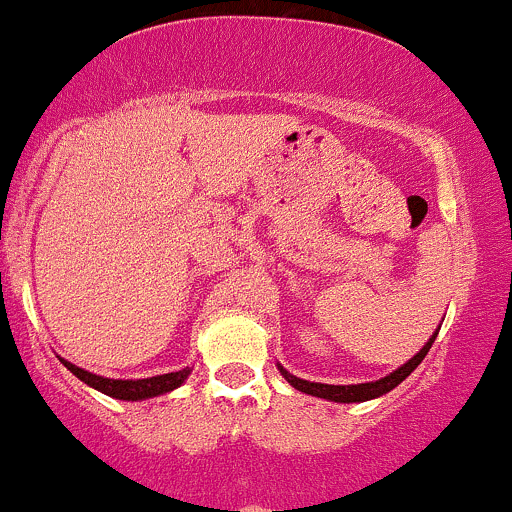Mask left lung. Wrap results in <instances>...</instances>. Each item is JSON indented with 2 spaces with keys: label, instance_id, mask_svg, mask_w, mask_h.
Masks as SVG:
<instances>
[{
  "label": "left lung",
  "instance_id": "left-lung-1",
  "mask_svg": "<svg viewBox=\"0 0 512 512\" xmlns=\"http://www.w3.org/2000/svg\"><path fill=\"white\" fill-rule=\"evenodd\" d=\"M436 340V333L431 337L429 342H426L424 347H421L419 352L412 357V360L407 362V365H402L399 370H394L392 374H387V377L377 379V382H365V384H347V387H342V384H320V382H308V379H298L293 377V374H288L283 367H278V370L283 372V377L288 379V382L293 384L298 392H305V394H313V397H320V399H330V402H367V399H374V397H382V394H387L389 389L397 387L399 382H404V379L412 374L416 367L421 365V360L426 357V352L431 350V345H434Z\"/></svg>",
  "mask_w": 512,
  "mask_h": 512
}]
</instances>
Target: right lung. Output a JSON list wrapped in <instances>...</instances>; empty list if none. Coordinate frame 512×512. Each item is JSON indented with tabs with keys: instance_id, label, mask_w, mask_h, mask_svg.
<instances>
[{
	"instance_id": "1",
	"label": "right lung",
	"mask_w": 512,
	"mask_h": 512,
	"mask_svg": "<svg viewBox=\"0 0 512 512\" xmlns=\"http://www.w3.org/2000/svg\"><path fill=\"white\" fill-rule=\"evenodd\" d=\"M63 365L68 367L73 374H76L81 382H86L88 387L98 389V392L108 394V397L115 399H125V402H138V399H147V397H157V394H165L177 389L184 379L189 377V367L179 372H170V374H157V377H147V379H108V377H98V374L81 370V367L71 365V362L61 360Z\"/></svg>"
}]
</instances>
